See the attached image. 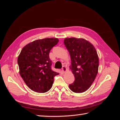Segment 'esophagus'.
Returning a JSON list of instances; mask_svg holds the SVG:
<instances>
[{"label": "esophagus", "instance_id": "34e87169", "mask_svg": "<svg viewBox=\"0 0 120 120\" xmlns=\"http://www.w3.org/2000/svg\"><path fill=\"white\" fill-rule=\"evenodd\" d=\"M67 68H66V67H65V66H63L62 67V72H65L67 71Z\"/></svg>", "mask_w": 120, "mask_h": 120}]
</instances>
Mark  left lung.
<instances>
[{"instance_id":"8db88e82","label":"left lung","mask_w":120,"mask_h":120,"mask_svg":"<svg viewBox=\"0 0 120 120\" xmlns=\"http://www.w3.org/2000/svg\"><path fill=\"white\" fill-rule=\"evenodd\" d=\"M64 44L70 53V69L75 76L74 82L69 87L75 93L84 92L90 87L98 73L99 59L96 50L92 44L82 38H66Z\"/></svg>"}]
</instances>
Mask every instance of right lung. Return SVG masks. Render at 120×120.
<instances>
[{"label": "right lung", "mask_w": 120, "mask_h": 120, "mask_svg": "<svg viewBox=\"0 0 120 120\" xmlns=\"http://www.w3.org/2000/svg\"><path fill=\"white\" fill-rule=\"evenodd\" d=\"M57 38L37 40L26 45L18 57L19 74L26 85L34 92L43 93L52 86L59 73L52 70L49 58L51 49L58 44Z\"/></svg>", "instance_id": "obj_1"}]
</instances>
